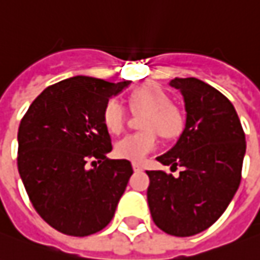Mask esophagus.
I'll return each instance as SVG.
<instances>
[{"mask_svg":"<svg viewBox=\"0 0 260 260\" xmlns=\"http://www.w3.org/2000/svg\"><path fill=\"white\" fill-rule=\"evenodd\" d=\"M143 164L141 162H133V170L134 171H143Z\"/></svg>","mask_w":260,"mask_h":260,"instance_id":"1","label":"esophagus"}]
</instances>
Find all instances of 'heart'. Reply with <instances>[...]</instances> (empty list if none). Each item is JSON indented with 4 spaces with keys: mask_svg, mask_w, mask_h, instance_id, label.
Listing matches in <instances>:
<instances>
[{
    "mask_svg": "<svg viewBox=\"0 0 260 260\" xmlns=\"http://www.w3.org/2000/svg\"><path fill=\"white\" fill-rule=\"evenodd\" d=\"M130 107L144 112L139 133L124 136L116 143V154L132 161L143 160L157 146V132L164 139H173L182 130V116L173 105L167 93L157 85H144L130 94ZM103 121L113 134L120 133L126 123V109L119 100H109L103 110Z\"/></svg>",
    "mask_w": 260,
    "mask_h": 260,
    "instance_id": "1",
    "label": "heart"
}]
</instances>
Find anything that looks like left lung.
Segmentation results:
<instances>
[{"mask_svg": "<svg viewBox=\"0 0 260 260\" xmlns=\"http://www.w3.org/2000/svg\"><path fill=\"white\" fill-rule=\"evenodd\" d=\"M185 106V127L175 146L157 157L182 167L180 175L147 171V201L154 223L166 234L192 236L208 229L228 208L241 184L245 133L234 105L197 78H175Z\"/></svg>", "mask_w": 260, "mask_h": 260, "instance_id": "left-lung-1", "label": "left lung"}]
</instances>
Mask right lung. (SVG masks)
<instances>
[{"label":"right lung","instance_id":"obj_1","mask_svg":"<svg viewBox=\"0 0 260 260\" xmlns=\"http://www.w3.org/2000/svg\"><path fill=\"white\" fill-rule=\"evenodd\" d=\"M132 80L89 76L60 80L32 102L18 130V171L45 222L87 236L114 216L133 174L128 160H109L112 140L103 110Z\"/></svg>","mask_w":260,"mask_h":260}]
</instances>
